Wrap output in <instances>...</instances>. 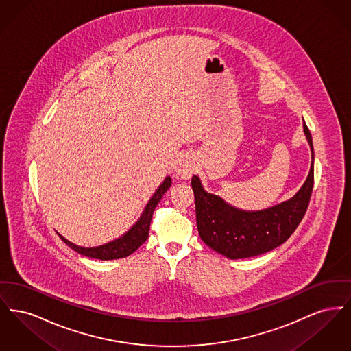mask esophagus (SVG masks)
<instances>
[{
	"instance_id": "34e87169",
	"label": "esophagus",
	"mask_w": 351,
	"mask_h": 351,
	"mask_svg": "<svg viewBox=\"0 0 351 351\" xmlns=\"http://www.w3.org/2000/svg\"><path fill=\"white\" fill-rule=\"evenodd\" d=\"M195 171H196V158L192 154L185 152L178 162L176 175L183 180H188L195 173Z\"/></svg>"
}]
</instances>
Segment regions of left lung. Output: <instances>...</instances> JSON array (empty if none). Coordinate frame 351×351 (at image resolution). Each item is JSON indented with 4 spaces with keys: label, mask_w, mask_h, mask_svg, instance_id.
Instances as JSON below:
<instances>
[{
    "label": "left lung",
    "mask_w": 351,
    "mask_h": 351,
    "mask_svg": "<svg viewBox=\"0 0 351 351\" xmlns=\"http://www.w3.org/2000/svg\"><path fill=\"white\" fill-rule=\"evenodd\" d=\"M302 128L312 162L306 180L289 200L261 210H245L217 195L208 193L197 175L192 178L197 230L206 246L229 259H243L274 250L296 230L313 189V142L305 122Z\"/></svg>",
    "instance_id": "1"
}]
</instances>
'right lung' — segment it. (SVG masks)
Returning <instances> with one entry per match:
<instances>
[{
    "label": "right lung",
    "instance_id": "obj_1",
    "mask_svg": "<svg viewBox=\"0 0 351 351\" xmlns=\"http://www.w3.org/2000/svg\"><path fill=\"white\" fill-rule=\"evenodd\" d=\"M171 183H172V179L167 176L163 180V183L158 186L155 193L151 196L150 200L146 204V206H145L141 217L138 218V221L126 233L122 234L114 241H110L108 243H104V245L96 246V247H83V246H77V245L69 242L60 234H59V237L63 239L64 243H67L72 250L82 254L84 256H88V258H95V259H101V261H112V259H119V258L129 256L142 243H145L146 239L149 238L152 213H154L158 202L162 200L163 195L169 189Z\"/></svg>",
    "mask_w": 351,
    "mask_h": 351
}]
</instances>
